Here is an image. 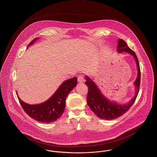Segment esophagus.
Wrapping results in <instances>:
<instances>
[{
    "label": "esophagus",
    "instance_id": "esophagus-1",
    "mask_svg": "<svg viewBox=\"0 0 157 157\" xmlns=\"http://www.w3.org/2000/svg\"><path fill=\"white\" fill-rule=\"evenodd\" d=\"M78 82L79 83H82L84 82V78L82 75L79 76L78 77Z\"/></svg>",
    "mask_w": 157,
    "mask_h": 157
}]
</instances>
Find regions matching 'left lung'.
<instances>
[{"instance_id":"8db88e82","label":"left lung","mask_w":157,"mask_h":157,"mask_svg":"<svg viewBox=\"0 0 157 157\" xmlns=\"http://www.w3.org/2000/svg\"><path fill=\"white\" fill-rule=\"evenodd\" d=\"M117 51L119 53L125 52L132 55L134 58L137 68V76L134 82L135 86V94L128 102L120 104L114 101H110L103 94L100 89L98 88L94 82L88 76H85V84L88 86V94L87 103L90 110L94 114L101 119H116L127 112L132 107L138 95L140 84V69L137 57L135 52L132 50L125 41L119 39Z\"/></svg>"}]
</instances>
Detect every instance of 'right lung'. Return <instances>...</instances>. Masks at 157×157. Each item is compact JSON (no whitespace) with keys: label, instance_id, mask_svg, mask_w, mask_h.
I'll use <instances>...</instances> for the list:
<instances>
[{"label":"right lung","instance_id":"right-lung-1","mask_svg":"<svg viewBox=\"0 0 157 157\" xmlns=\"http://www.w3.org/2000/svg\"><path fill=\"white\" fill-rule=\"evenodd\" d=\"M38 39V38L34 39L27 47L34 44ZM76 85V77L68 79L63 82L48 100L35 105L24 102L19 98L17 92L16 93L21 106L30 117L40 122L50 123L56 121L61 116L65 110L66 98Z\"/></svg>","mask_w":157,"mask_h":157}]
</instances>
